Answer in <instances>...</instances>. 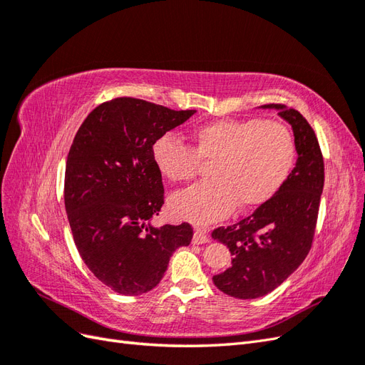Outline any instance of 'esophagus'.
<instances>
[{"label": "esophagus", "instance_id": "34e87169", "mask_svg": "<svg viewBox=\"0 0 365 365\" xmlns=\"http://www.w3.org/2000/svg\"><path fill=\"white\" fill-rule=\"evenodd\" d=\"M207 242H208L207 231L202 230V228H196L195 233H193V244L195 245H202V244H207Z\"/></svg>", "mask_w": 365, "mask_h": 365}]
</instances>
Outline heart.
I'll use <instances>...</instances> for the list:
<instances>
[{
    "label": "heart",
    "mask_w": 365,
    "mask_h": 365,
    "mask_svg": "<svg viewBox=\"0 0 365 365\" xmlns=\"http://www.w3.org/2000/svg\"><path fill=\"white\" fill-rule=\"evenodd\" d=\"M193 148L170 134L152 146L158 172L173 182L190 181L210 164V178L176 193L170 212L180 219L207 225L227 217L237 205L256 208L280 192L292 172L297 149L291 130L277 121L222 118L192 132Z\"/></svg>",
    "instance_id": "1"
}]
</instances>
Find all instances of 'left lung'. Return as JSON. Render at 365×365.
Instances as JSON below:
<instances>
[{
    "label": "left lung",
    "mask_w": 365,
    "mask_h": 365,
    "mask_svg": "<svg viewBox=\"0 0 365 365\" xmlns=\"http://www.w3.org/2000/svg\"><path fill=\"white\" fill-rule=\"evenodd\" d=\"M260 108L275 109L291 125L298 158L271 201L240 222L219 227L212 233L233 256L228 269L213 275V283L242 300L269 294L303 263L312 247L324 185L322 149L307 120L284 105Z\"/></svg>",
    "instance_id": "left-lung-1"
}]
</instances>
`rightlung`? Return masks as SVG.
<instances>
[{
	"mask_svg": "<svg viewBox=\"0 0 365 365\" xmlns=\"http://www.w3.org/2000/svg\"><path fill=\"white\" fill-rule=\"evenodd\" d=\"M195 113L118 97L93 109L73 140L63 200L74 244L90 271L118 294L155 288L172 252L190 244L187 222L150 224L164 204L152 146Z\"/></svg>",
	"mask_w": 365,
	"mask_h": 365,
	"instance_id": "add662e5",
	"label": "right lung"
}]
</instances>
